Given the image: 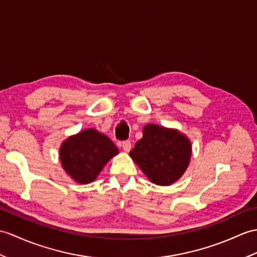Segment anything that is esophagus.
I'll return each mask as SVG.
<instances>
[{
    "instance_id": "34e87169",
    "label": "esophagus",
    "mask_w": 257,
    "mask_h": 257,
    "mask_svg": "<svg viewBox=\"0 0 257 257\" xmlns=\"http://www.w3.org/2000/svg\"><path fill=\"white\" fill-rule=\"evenodd\" d=\"M121 147H122V150L124 152H129L130 149H131V142L129 140H126V141H122L121 143Z\"/></svg>"
}]
</instances>
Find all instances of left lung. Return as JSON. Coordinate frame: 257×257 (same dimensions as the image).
<instances>
[{"label":"left lung","mask_w":257,"mask_h":257,"mask_svg":"<svg viewBox=\"0 0 257 257\" xmlns=\"http://www.w3.org/2000/svg\"><path fill=\"white\" fill-rule=\"evenodd\" d=\"M129 154L152 183L169 186L186 171L192 145L180 131L149 123Z\"/></svg>","instance_id":"obj_1"}]
</instances>
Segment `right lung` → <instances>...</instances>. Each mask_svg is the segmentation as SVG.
<instances>
[{
  "label": "right lung",
  "mask_w": 257,
  "mask_h": 257,
  "mask_svg": "<svg viewBox=\"0 0 257 257\" xmlns=\"http://www.w3.org/2000/svg\"><path fill=\"white\" fill-rule=\"evenodd\" d=\"M118 152L108 137L95 129H85L62 143L60 161L71 178L80 184H88Z\"/></svg>",
  "instance_id": "1"
}]
</instances>
